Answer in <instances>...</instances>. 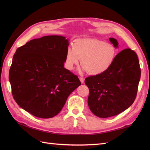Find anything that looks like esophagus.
<instances>
[{"label": "esophagus", "instance_id": "esophagus-1", "mask_svg": "<svg viewBox=\"0 0 150 150\" xmlns=\"http://www.w3.org/2000/svg\"><path fill=\"white\" fill-rule=\"evenodd\" d=\"M79 80H80V81H81V83H82V84H83V83H84V79L83 78H82V77H80V78H79Z\"/></svg>", "mask_w": 150, "mask_h": 150}]
</instances>
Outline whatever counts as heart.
<instances>
[{
    "instance_id": "obj_1",
    "label": "heart",
    "mask_w": 150,
    "mask_h": 150,
    "mask_svg": "<svg viewBox=\"0 0 150 150\" xmlns=\"http://www.w3.org/2000/svg\"><path fill=\"white\" fill-rule=\"evenodd\" d=\"M115 56L116 49L111 44L98 39H79L74 42L72 48H67L65 66L68 70L73 69L81 59L83 71L91 75H99L109 69Z\"/></svg>"
}]
</instances>
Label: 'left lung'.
Segmentation results:
<instances>
[{
	"label": "left lung",
	"instance_id": "1",
	"mask_svg": "<svg viewBox=\"0 0 150 150\" xmlns=\"http://www.w3.org/2000/svg\"><path fill=\"white\" fill-rule=\"evenodd\" d=\"M109 39L115 47H118L116 39ZM140 76L137 54L130 49L122 50L106 72L86 78L85 84L89 89L88 103L90 110L101 118L126 110L137 96Z\"/></svg>",
	"mask_w": 150,
	"mask_h": 150
}]
</instances>
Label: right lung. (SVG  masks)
<instances>
[{"instance_id":"1","label":"right lung","mask_w":150,"mask_h":150,"mask_svg":"<svg viewBox=\"0 0 150 150\" xmlns=\"http://www.w3.org/2000/svg\"><path fill=\"white\" fill-rule=\"evenodd\" d=\"M69 44L64 36L47 35L16 50L9 70L12 96L31 115L40 118L56 116L81 84L64 67Z\"/></svg>"}]
</instances>
